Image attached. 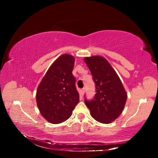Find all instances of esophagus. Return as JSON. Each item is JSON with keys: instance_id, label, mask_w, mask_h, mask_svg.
Listing matches in <instances>:
<instances>
[{"instance_id": "1", "label": "esophagus", "mask_w": 158, "mask_h": 158, "mask_svg": "<svg viewBox=\"0 0 158 158\" xmlns=\"http://www.w3.org/2000/svg\"><path fill=\"white\" fill-rule=\"evenodd\" d=\"M84 93H85V90H84V89H81V90H80V95H81V97H83V96H84Z\"/></svg>"}]
</instances>
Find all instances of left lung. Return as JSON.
<instances>
[{
  "mask_svg": "<svg viewBox=\"0 0 158 158\" xmlns=\"http://www.w3.org/2000/svg\"><path fill=\"white\" fill-rule=\"evenodd\" d=\"M95 84L96 94L92 101L85 100L90 114L95 121L104 124L114 121L121 115L127 94L114 69L101 56L85 57Z\"/></svg>",
  "mask_w": 158,
  "mask_h": 158,
  "instance_id": "8db88e82",
  "label": "left lung"
}]
</instances>
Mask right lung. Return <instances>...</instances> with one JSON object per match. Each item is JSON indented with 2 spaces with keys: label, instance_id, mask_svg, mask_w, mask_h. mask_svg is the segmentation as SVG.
Segmentation results:
<instances>
[{
  "label": "right lung",
  "instance_id": "obj_1",
  "mask_svg": "<svg viewBox=\"0 0 158 158\" xmlns=\"http://www.w3.org/2000/svg\"><path fill=\"white\" fill-rule=\"evenodd\" d=\"M75 58L68 53L53 62L40 83L36 102L42 117L52 124L68 120L79 101L73 70Z\"/></svg>",
  "mask_w": 158,
  "mask_h": 158
}]
</instances>
